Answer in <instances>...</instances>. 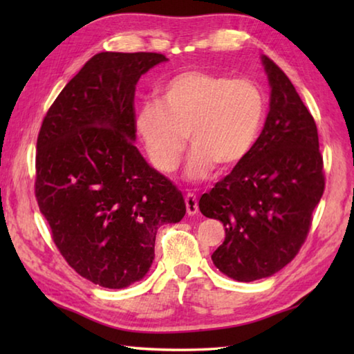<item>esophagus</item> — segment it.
Listing matches in <instances>:
<instances>
[{"label":"esophagus","instance_id":"obj_1","mask_svg":"<svg viewBox=\"0 0 354 354\" xmlns=\"http://www.w3.org/2000/svg\"><path fill=\"white\" fill-rule=\"evenodd\" d=\"M185 207H187V213H189L190 216L196 214L198 213V198L196 194L193 193H187L185 194Z\"/></svg>","mask_w":354,"mask_h":354}]
</instances>
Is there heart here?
Returning a JSON list of instances; mask_svg holds the SVG:
<instances>
[{"label":"heart","mask_w":354,"mask_h":354,"mask_svg":"<svg viewBox=\"0 0 354 354\" xmlns=\"http://www.w3.org/2000/svg\"><path fill=\"white\" fill-rule=\"evenodd\" d=\"M142 103L135 129L150 162L162 173L178 167L187 146L193 152L187 175L207 178L214 164L231 169L251 153L265 118V95L250 79H230L204 70L179 73Z\"/></svg>","instance_id":"heart-1"}]
</instances>
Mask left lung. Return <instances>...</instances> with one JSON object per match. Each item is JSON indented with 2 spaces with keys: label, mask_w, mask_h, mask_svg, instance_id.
<instances>
[{
  "label": "left lung",
  "mask_w": 354,
  "mask_h": 354,
  "mask_svg": "<svg viewBox=\"0 0 354 354\" xmlns=\"http://www.w3.org/2000/svg\"><path fill=\"white\" fill-rule=\"evenodd\" d=\"M261 59L270 84L265 127L251 153L199 201L201 213L225 227L214 266L237 281L270 277L295 259L326 187L312 114L280 66Z\"/></svg>",
  "instance_id": "8db88e82"
}]
</instances>
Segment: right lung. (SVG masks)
<instances>
[{
	"mask_svg": "<svg viewBox=\"0 0 354 354\" xmlns=\"http://www.w3.org/2000/svg\"><path fill=\"white\" fill-rule=\"evenodd\" d=\"M161 53L93 56L45 114L35 194L51 239L86 280L122 289L147 274L156 231L185 214L181 192L135 147V85Z\"/></svg>",
	"mask_w": 354,
	"mask_h": 354,
	"instance_id": "add662e5",
	"label": "right lung"
}]
</instances>
